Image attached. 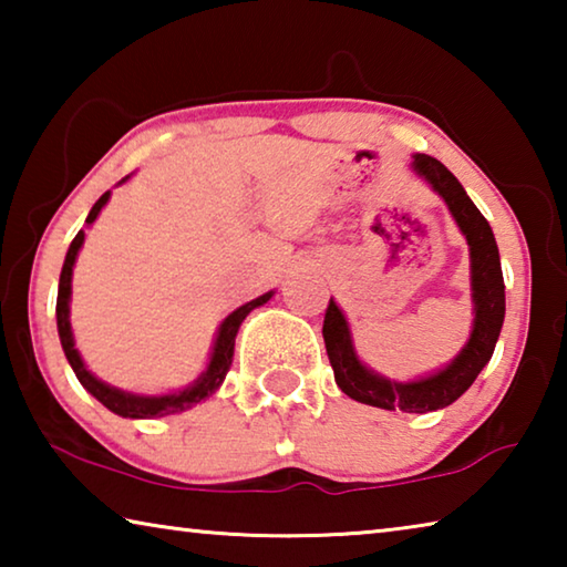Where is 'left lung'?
Segmentation results:
<instances>
[{"label": "left lung", "mask_w": 567, "mask_h": 567, "mask_svg": "<svg viewBox=\"0 0 567 567\" xmlns=\"http://www.w3.org/2000/svg\"><path fill=\"white\" fill-rule=\"evenodd\" d=\"M412 172L443 197L470 249L473 330H470L467 342L445 368L430 372L425 378L398 382L370 370L358 358L350 322L332 297L328 312H324L322 338L334 370V382L344 395L382 410L433 412L453 405L473 385L480 370L491 362L505 320V282L493 229L453 172L430 155H412Z\"/></svg>", "instance_id": "obj_1"}]
</instances>
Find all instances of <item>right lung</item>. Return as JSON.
<instances>
[{
	"mask_svg": "<svg viewBox=\"0 0 567 567\" xmlns=\"http://www.w3.org/2000/svg\"><path fill=\"white\" fill-rule=\"evenodd\" d=\"M127 179H130V175L124 177L122 182H127ZM122 182H120V185H122ZM110 195H112V192H104V195L90 209V215H87V219H84V223L92 225L94 219L100 217L102 207L110 203ZM82 245H84V229H80V233H76L70 249H66V257H64V265H62V275H60V292H56V332H60L62 350L66 354V360H70V364H72L76 380L82 382V388L87 390L92 398H97L104 408L112 410L114 415L132 417V420L175 415V412H185L192 405H197V402H203L209 395H215V392L219 390V385H223V382H225L229 364H233L235 338H237L239 324L245 322V318L255 310V307H260V305H265L267 300H270L275 292L270 290V292H265L260 297H255V300L245 302L243 307H237L235 312L227 315V318L223 320V324H219V328H217L207 368L199 372V378L195 382H189V385L182 388V390L165 392V395H140V392L120 390V388H114V385H107V382H102L100 378H94L92 372L87 370V364H84L80 350L74 348V334H72V322H70L72 270H74L76 255H80Z\"/></svg>",
	"mask_w": 567,
	"mask_h": 567,
	"instance_id": "1",
	"label": "right lung"
}]
</instances>
